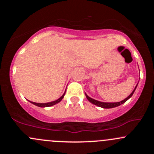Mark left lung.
I'll use <instances>...</instances> for the list:
<instances>
[{
	"mask_svg": "<svg viewBox=\"0 0 154 154\" xmlns=\"http://www.w3.org/2000/svg\"><path fill=\"white\" fill-rule=\"evenodd\" d=\"M136 87H137V85H136V86L135 87L134 90L132 91L131 94H130V95H129L128 97H127V98H125L124 100H122L121 102H116V103H104V102H100V101H98V100H94V99L91 98V97H88V96L86 94V98L88 100V101L91 102V103H93V104L96 105V106H98L102 107V108H104V109L114 108V107L120 106L121 104H123V103H125V102L127 101V100H128L129 98H130V97H132V95L133 94V93H134V91H135V90H136Z\"/></svg>",
	"mask_w": 154,
	"mask_h": 154,
	"instance_id": "8db88e82",
	"label": "left lung"
}]
</instances>
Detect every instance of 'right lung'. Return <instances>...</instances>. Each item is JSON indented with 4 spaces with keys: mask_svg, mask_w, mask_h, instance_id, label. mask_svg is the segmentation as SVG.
Returning <instances> with one entry per match:
<instances>
[{
    "mask_svg": "<svg viewBox=\"0 0 154 154\" xmlns=\"http://www.w3.org/2000/svg\"><path fill=\"white\" fill-rule=\"evenodd\" d=\"M65 94H66V92L64 93V94H63V95L61 96V97H60L59 99H57V100H54V101H52V102H49V103H35V102H32V101H29L30 102V103H32V104L35 105V106H39V107H48V106H54V105L57 104V103H58L59 102H60L62 100V99L64 97V95Z\"/></svg>",
    "mask_w": 154,
    "mask_h": 154,
    "instance_id": "add662e5",
    "label": "right lung"
}]
</instances>
